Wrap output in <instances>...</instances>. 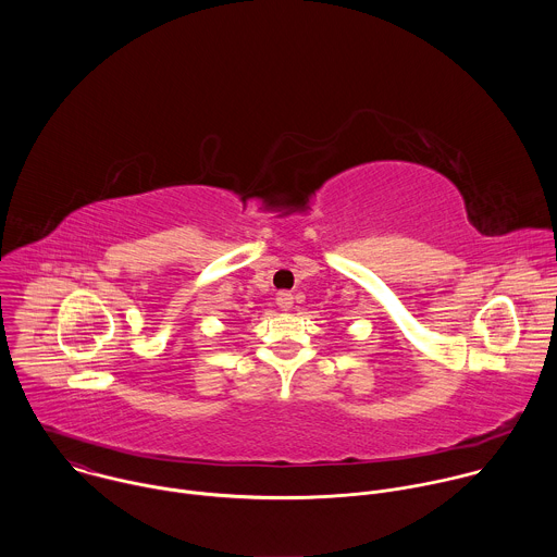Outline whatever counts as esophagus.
I'll return each mask as SVG.
<instances>
[{"label": "esophagus", "mask_w": 557, "mask_h": 557, "mask_svg": "<svg viewBox=\"0 0 557 557\" xmlns=\"http://www.w3.org/2000/svg\"><path fill=\"white\" fill-rule=\"evenodd\" d=\"M275 299H277V306H280L282 310H290V308H293V299H295V297H293V293H290V290H280Z\"/></svg>", "instance_id": "obj_1"}]
</instances>
